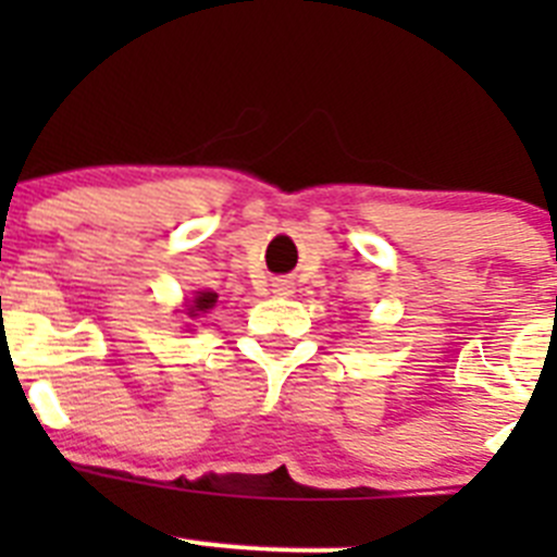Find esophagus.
Returning a JSON list of instances; mask_svg holds the SVG:
<instances>
[{
    "label": "esophagus",
    "mask_w": 557,
    "mask_h": 557,
    "mask_svg": "<svg viewBox=\"0 0 557 557\" xmlns=\"http://www.w3.org/2000/svg\"><path fill=\"white\" fill-rule=\"evenodd\" d=\"M272 290L277 296H290V294H294V283H290V280H274Z\"/></svg>",
    "instance_id": "obj_1"
}]
</instances>
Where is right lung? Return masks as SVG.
<instances>
[{"label":"right lung","mask_w":557,"mask_h":557,"mask_svg":"<svg viewBox=\"0 0 557 557\" xmlns=\"http://www.w3.org/2000/svg\"><path fill=\"white\" fill-rule=\"evenodd\" d=\"M215 301H218V296L212 294V290H205V294H201V290H199V296H196V299H194V305L188 307V318H196V314H199V312L212 310V307H215Z\"/></svg>","instance_id":"add662e5"}]
</instances>
